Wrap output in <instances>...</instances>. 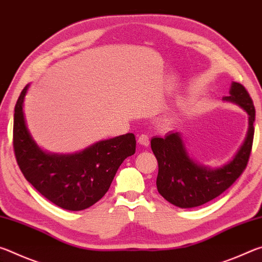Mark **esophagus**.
<instances>
[{
  "label": "esophagus",
  "mask_w": 262,
  "mask_h": 262,
  "mask_svg": "<svg viewBox=\"0 0 262 262\" xmlns=\"http://www.w3.org/2000/svg\"><path fill=\"white\" fill-rule=\"evenodd\" d=\"M137 142H139V143L142 145V147H149V143H150L149 137H148L147 135H145V134L140 135V136H139V140H137Z\"/></svg>",
  "instance_id": "34e87169"
}]
</instances>
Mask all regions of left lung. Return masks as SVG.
<instances>
[{
	"label": "left lung",
	"mask_w": 262,
	"mask_h": 262,
	"mask_svg": "<svg viewBox=\"0 0 262 262\" xmlns=\"http://www.w3.org/2000/svg\"><path fill=\"white\" fill-rule=\"evenodd\" d=\"M229 94L228 97H223V100L245 111L248 128L237 152L222 166H207L190 157L180 132H168L164 137L154 136L151 139L152 152L158 162V193L176 207L194 208L214 200L245 170L253 143L255 110L242 84L232 82Z\"/></svg>",
	"instance_id": "left-lung-1"
}]
</instances>
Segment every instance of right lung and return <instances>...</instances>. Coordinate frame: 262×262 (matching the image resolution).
I'll list each match as a JSON object with an SVG mask.
<instances>
[{
	"mask_svg": "<svg viewBox=\"0 0 262 262\" xmlns=\"http://www.w3.org/2000/svg\"><path fill=\"white\" fill-rule=\"evenodd\" d=\"M30 84L15 106L14 149L26 180L47 200L66 210L78 211L95 205L107 192L119 166L135 154L133 133L98 141L74 154L41 149L31 135L24 114Z\"/></svg>",
	"mask_w": 262,
	"mask_h": 262,
	"instance_id": "obj_1",
	"label": "right lung"
}]
</instances>
